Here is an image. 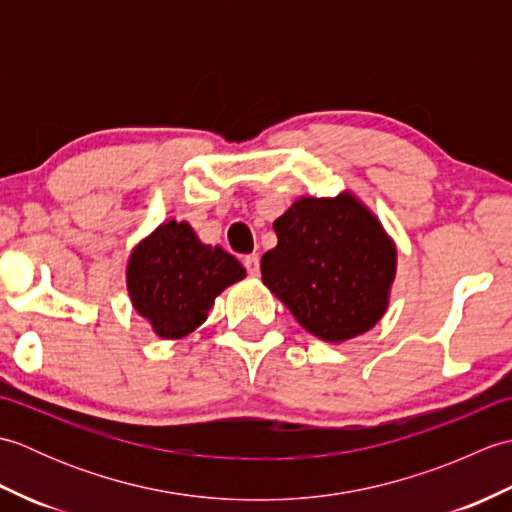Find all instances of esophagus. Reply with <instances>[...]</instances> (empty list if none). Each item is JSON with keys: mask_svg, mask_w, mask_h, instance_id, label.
Masks as SVG:
<instances>
[{"mask_svg": "<svg viewBox=\"0 0 512 512\" xmlns=\"http://www.w3.org/2000/svg\"><path fill=\"white\" fill-rule=\"evenodd\" d=\"M244 266H246V270H248V275H253V277H257L259 275V255H246L244 257Z\"/></svg>", "mask_w": 512, "mask_h": 512, "instance_id": "1", "label": "esophagus"}]
</instances>
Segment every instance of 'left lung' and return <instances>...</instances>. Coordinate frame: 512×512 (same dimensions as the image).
Returning <instances> with one entry per match:
<instances>
[{"label":"left lung","mask_w":512,"mask_h":512,"mask_svg":"<svg viewBox=\"0 0 512 512\" xmlns=\"http://www.w3.org/2000/svg\"><path fill=\"white\" fill-rule=\"evenodd\" d=\"M262 281L310 334L341 343L372 330L389 306L396 246L352 193L299 198L277 217Z\"/></svg>","instance_id":"1"}]
</instances>
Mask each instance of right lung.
<instances>
[{"label": "right lung", "instance_id": "add662e5", "mask_svg": "<svg viewBox=\"0 0 512 512\" xmlns=\"http://www.w3.org/2000/svg\"><path fill=\"white\" fill-rule=\"evenodd\" d=\"M244 277L233 255L202 244L187 222L176 220L147 235L127 264L132 306L160 339H184L200 328L215 297Z\"/></svg>", "mask_w": 512, "mask_h": 512}]
</instances>
